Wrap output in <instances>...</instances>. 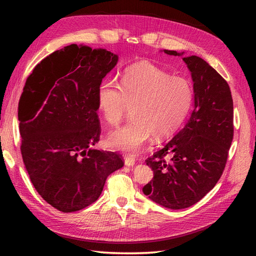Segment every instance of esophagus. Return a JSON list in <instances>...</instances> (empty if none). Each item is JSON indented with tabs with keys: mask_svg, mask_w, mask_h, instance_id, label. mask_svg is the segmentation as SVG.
Returning <instances> with one entry per match:
<instances>
[{
	"mask_svg": "<svg viewBox=\"0 0 256 256\" xmlns=\"http://www.w3.org/2000/svg\"><path fill=\"white\" fill-rule=\"evenodd\" d=\"M136 160L132 157H125V164L127 166H134Z\"/></svg>",
	"mask_w": 256,
	"mask_h": 256,
	"instance_id": "34e87169",
	"label": "esophagus"
}]
</instances>
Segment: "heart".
I'll use <instances>...</instances> for the list:
<instances>
[{
	"mask_svg": "<svg viewBox=\"0 0 256 256\" xmlns=\"http://www.w3.org/2000/svg\"><path fill=\"white\" fill-rule=\"evenodd\" d=\"M191 100L187 80L170 76L147 60L128 67L120 86L111 79L104 80L98 86L97 104L104 120L111 126L118 125L127 108H131L132 118L108 134V146L134 154L152 136L156 140L170 136L182 125Z\"/></svg>",
	"mask_w": 256,
	"mask_h": 256,
	"instance_id": "b5f03b06",
	"label": "heart"
}]
</instances>
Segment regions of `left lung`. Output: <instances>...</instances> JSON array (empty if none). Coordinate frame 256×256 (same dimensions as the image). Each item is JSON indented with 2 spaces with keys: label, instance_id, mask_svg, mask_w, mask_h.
<instances>
[{
  "label": "left lung",
  "instance_id": "left-lung-1",
  "mask_svg": "<svg viewBox=\"0 0 256 256\" xmlns=\"http://www.w3.org/2000/svg\"><path fill=\"white\" fill-rule=\"evenodd\" d=\"M182 60L191 72L194 109L180 132L145 160L154 177L144 186V194L170 209L190 207L214 187L234 136L233 98L228 82L203 58L190 56Z\"/></svg>",
  "mask_w": 256,
  "mask_h": 256
}]
</instances>
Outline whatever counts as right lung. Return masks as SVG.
<instances>
[{
	"instance_id": "add662e5",
	"label": "right lung",
	"mask_w": 256,
	"mask_h": 256,
	"mask_svg": "<svg viewBox=\"0 0 256 256\" xmlns=\"http://www.w3.org/2000/svg\"><path fill=\"white\" fill-rule=\"evenodd\" d=\"M116 54L72 44L33 69L19 100L21 154L36 191L62 212L90 206L106 177L124 166L120 154L92 150L102 127L97 92Z\"/></svg>"
}]
</instances>
